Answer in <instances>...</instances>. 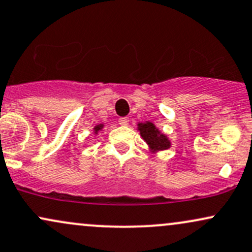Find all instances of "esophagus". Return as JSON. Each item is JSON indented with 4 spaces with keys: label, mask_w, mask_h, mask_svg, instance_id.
Returning a JSON list of instances; mask_svg holds the SVG:
<instances>
[{
    "label": "esophagus",
    "mask_w": 252,
    "mask_h": 252,
    "mask_svg": "<svg viewBox=\"0 0 252 252\" xmlns=\"http://www.w3.org/2000/svg\"><path fill=\"white\" fill-rule=\"evenodd\" d=\"M118 123H120L121 126H128L129 118L128 117H121L120 120H118Z\"/></svg>",
    "instance_id": "34e87169"
}]
</instances>
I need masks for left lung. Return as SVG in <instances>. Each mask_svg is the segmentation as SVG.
Instances as JSON below:
<instances>
[{"mask_svg": "<svg viewBox=\"0 0 252 252\" xmlns=\"http://www.w3.org/2000/svg\"><path fill=\"white\" fill-rule=\"evenodd\" d=\"M137 130L141 137L144 139L145 143L148 144V147L154 154L157 151L166 150L171 147V142L168 138V136L163 134L159 129L156 128L155 124L149 122V121L144 123H138Z\"/></svg>", "mask_w": 252, "mask_h": 252, "instance_id": "1", "label": "left lung"}]
</instances>
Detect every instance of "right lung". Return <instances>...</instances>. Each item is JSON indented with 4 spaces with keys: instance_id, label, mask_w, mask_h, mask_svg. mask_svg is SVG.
Segmentation results:
<instances>
[{
    "instance_id": "obj_1",
    "label": "right lung",
    "mask_w": 252,
    "mask_h": 252,
    "mask_svg": "<svg viewBox=\"0 0 252 252\" xmlns=\"http://www.w3.org/2000/svg\"><path fill=\"white\" fill-rule=\"evenodd\" d=\"M104 128V124H97V126H95V128H94V134L97 135L98 134V131H101V130Z\"/></svg>"
}]
</instances>
